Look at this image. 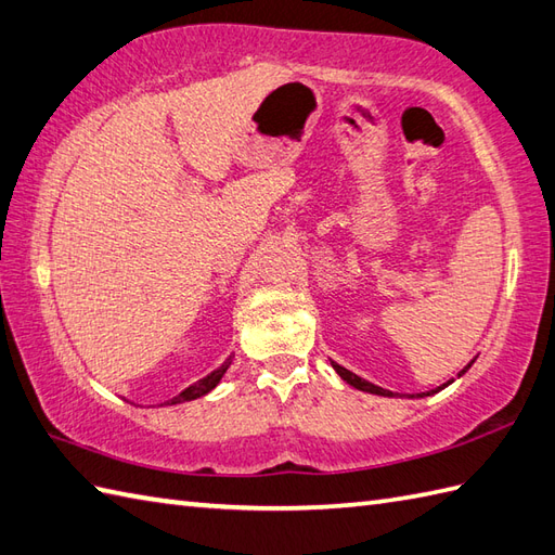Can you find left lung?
Listing matches in <instances>:
<instances>
[{"label": "left lung", "instance_id": "left-lung-1", "mask_svg": "<svg viewBox=\"0 0 555 555\" xmlns=\"http://www.w3.org/2000/svg\"><path fill=\"white\" fill-rule=\"evenodd\" d=\"M473 365V361L470 363H467L465 367H463V371L459 373V377L461 375H465L467 373V367H470ZM332 367H335V371H337V375L344 379V382H349V385L351 387H356V389H361V391H367V393H377V397H393V393L389 391V389H382V387H377V385H373V382H367V379H363V377H359V375H353L351 371H347V367H341L339 363H335V361H332ZM451 382L453 379H449L447 382V385H441L439 389H444V387H449L451 385ZM439 389H433V391H425V393H417V397H429V393H437Z\"/></svg>", "mask_w": 555, "mask_h": 555}]
</instances>
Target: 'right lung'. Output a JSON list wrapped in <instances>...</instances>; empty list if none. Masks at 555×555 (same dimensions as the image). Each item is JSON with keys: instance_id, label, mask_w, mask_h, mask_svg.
<instances>
[{"instance_id": "add662e5", "label": "right lung", "mask_w": 555, "mask_h": 555, "mask_svg": "<svg viewBox=\"0 0 555 555\" xmlns=\"http://www.w3.org/2000/svg\"><path fill=\"white\" fill-rule=\"evenodd\" d=\"M230 359L220 365V367H216V371L211 373V375H206V377H202L199 382H194V385H190L188 389H182L178 397H173L170 401H166V405H176V403H182V401H192V399H199V397H204V393H208L211 391L218 382H220V377L225 375V371L230 367Z\"/></svg>"}]
</instances>
